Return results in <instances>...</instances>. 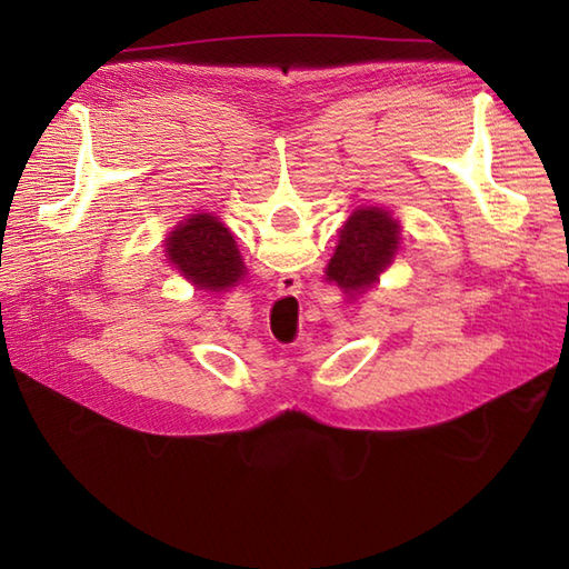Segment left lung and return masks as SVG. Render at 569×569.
Instances as JSON below:
<instances>
[{
	"label": "left lung",
	"mask_w": 569,
	"mask_h": 569,
	"mask_svg": "<svg viewBox=\"0 0 569 569\" xmlns=\"http://www.w3.org/2000/svg\"><path fill=\"white\" fill-rule=\"evenodd\" d=\"M398 247H401V222L381 208H361L340 229V244L325 276L349 296L365 293L389 269Z\"/></svg>",
	"instance_id": "left-lung-1"
}]
</instances>
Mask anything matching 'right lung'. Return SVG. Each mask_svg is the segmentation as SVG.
Listing matches in <instances>:
<instances>
[{
  "label": "right lung",
  "instance_id": "obj_1",
  "mask_svg": "<svg viewBox=\"0 0 569 569\" xmlns=\"http://www.w3.org/2000/svg\"><path fill=\"white\" fill-rule=\"evenodd\" d=\"M166 257L198 291H227L247 271L232 232L210 212L180 222L166 237Z\"/></svg>",
  "mask_w": 569,
  "mask_h": 569
}]
</instances>
